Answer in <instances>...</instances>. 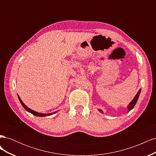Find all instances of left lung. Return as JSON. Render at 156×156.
I'll return each mask as SVG.
<instances>
[{
	"label": "left lung",
	"mask_w": 156,
	"mask_h": 156,
	"mask_svg": "<svg viewBox=\"0 0 156 156\" xmlns=\"http://www.w3.org/2000/svg\"><path fill=\"white\" fill-rule=\"evenodd\" d=\"M140 91H141V89H139V90L138 91L137 93H136V94L135 95V96L133 98V100H132V101L129 103V105L127 106V112H129L131 110H132V109H133V108H134V107H135V104H136V101H137L138 99H139V95H140ZM98 111H100V112L103 113V111L102 110L100 109V108H98Z\"/></svg>",
	"instance_id": "1"
}]
</instances>
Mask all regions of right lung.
I'll return each mask as SVG.
<instances>
[{"instance_id":"obj_1","label":"right lung","mask_w":156,"mask_h":156,"mask_svg":"<svg viewBox=\"0 0 156 156\" xmlns=\"http://www.w3.org/2000/svg\"><path fill=\"white\" fill-rule=\"evenodd\" d=\"M17 97H18V98H19V100H20V103H21V105H22V106L23 107V108H24L25 109L27 112H30L31 114H32L33 115H34V116H39V117L48 116H51V115H52L55 114V113H56V112H58V111H55V112H51V113H41V112H36V111H34V110H32V109H30V108L28 107L25 104V103L23 102V101L21 100V98H20V96H19L18 94H17Z\"/></svg>"}]
</instances>
